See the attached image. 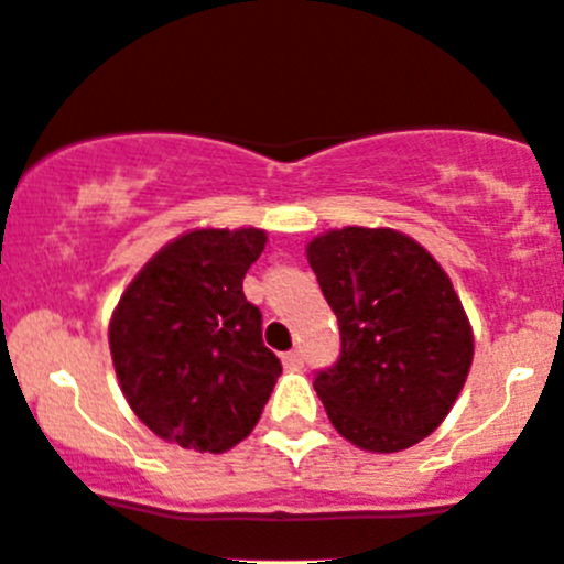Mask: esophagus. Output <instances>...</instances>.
<instances>
[{
  "mask_svg": "<svg viewBox=\"0 0 564 564\" xmlns=\"http://www.w3.org/2000/svg\"><path fill=\"white\" fill-rule=\"evenodd\" d=\"M283 368H289V370L303 368V354H301V351H289V354H283Z\"/></svg>",
  "mask_w": 564,
  "mask_h": 564,
  "instance_id": "obj_1",
  "label": "esophagus"
}]
</instances>
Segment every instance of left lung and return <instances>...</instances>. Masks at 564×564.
Here are the masks:
<instances>
[{"mask_svg":"<svg viewBox=\"0 0 564 564\" xmlns=\"http://www.w3.org/2000/svg\"><path fill=\"white\" fill-rule=\"evenodd\" d=\"M308 267L339 319L343 351L314 379L328 421L368 453H402L453 410L475 339L453 281L415 238L343 227L312 238Z\"/></svg>","mask_w":564,"mask_h":564,"instance_id":"8db88e82","label":"left lung"}]
</instances>
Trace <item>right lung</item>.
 <instances>
[{"label":"right lung","instance_id":"obj_1","mask_svg":"<svg viewBox=\"0 0 564 564\" xmlns=\"http://www.w3.org/2000/svg\"><path fill=\"white\" fill-rule=\"evenodd\" d=\"M267 245L258 227H196L169 241L120 294L109 348L120 390L160 438L196 453L245 441L281 377L263 345L247 270Z\"/></svg>","mask_w":564,"mask_h":564}]
</instances>
